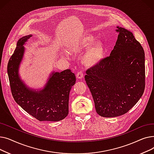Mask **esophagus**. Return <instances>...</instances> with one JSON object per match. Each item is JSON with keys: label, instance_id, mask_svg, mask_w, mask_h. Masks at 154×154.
Listing matches in <instances>:
<instances>
[{"label": "esophagus", "instance_id": "esophagus-1", "mask_svg": "<svg viewBox=\"0 0 154 154\" xmlns=\"http://www.w3.org/2000/svg\"><path fill=\"white\" fill-rule=\"evenodd\" d=\"M76 77L78 79H82L84 77V73L82 71H79L77 73V75Z\"/></svg>", "mask_w": 154, "mask_h": 154}]
</instances>
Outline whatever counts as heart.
I'll list each match as a JSON object with an SVG mask.
<instances>
[{"mask_svg": "<svg viewBox=\"0 0 154 154\" xmlns=\"http://www.w3.org/2000/svg\"><path fill=\"white\" fill-rule=\"evenodd\" d=\"M95 40V37L90 34L84 36L75 47L79 50L87 49L82 56V63L88 67L98 65L103 56V44L100 40Z\"/></svg>", "mask_w": 154, "mask_h": 154, "instance_id": "1", "label": "heart"}]
</instances>
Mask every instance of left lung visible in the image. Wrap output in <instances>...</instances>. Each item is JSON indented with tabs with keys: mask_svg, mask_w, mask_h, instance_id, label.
<instances>
[{
	"mask_svg": "<svg viewBox=\"0 0 154 154\" xmlns=\"http://www.w3.org/2000/svg\"><path fill=\"white\" fill-rule=\"evenodd\" d=\"M118 37L109 57L86 71L85 80L97 114L103 117L124 115L142 96L145 54L132 32L117 26Z\"/></svg>",
	"mask_w": 154,
	"mask_h": 154,
	"instance_id": "obj_1",
	"label": "left lung"
}]
</instances>
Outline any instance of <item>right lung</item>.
Instances as JSON below:
<instances>
[{"instance_id":"right-lung-1","label":"right lung","mask_w":154,"mask_h":154,"mask_svg":"<svg viewBox=\"0 0 154 154\" xmlns=\"http://www.w3.org/2000/svg\"><path fill=\"white\" fill-rule=\"evenodd\" d=\"M32 34L20 38L7 65V74L13 97L17 104L39 121L57 122L69 114V93L76 79L70 69L52 71L44 87L34 89L23 82L19 74L25 47Z\"/></svg>"}]
</instances>
